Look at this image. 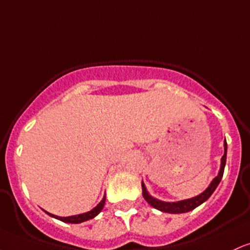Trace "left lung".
Listing matches in <instances>:
<instances>
[{
	"mask_svg": "<svg viewBox=\"0 0 250 250\" xmlns=\"http://www.w3.org/2000/svg\"><path fill=\"white\" fill-rule=\"evenodd\" d=\"M226 161H227V142L224 141V155L222 156V163H221V169H219V173L215 179L212 180V183L210 184L209 188H207L203 193L199 194V196L193 197L191 199H185V201H180V202H175V203H167V202H161L159 199L153 198L152 196L148 194V192L145 188L144 183L141 184L142 185V196L144 198L146 199V202L149 205H152L153 208L155 209L163 211V212H168V213H184V212H188V211L196 209L197 207L204 203L205 201L209 199V197L213 193V191L216 190V188L218 186L219 182H221L222 177H223L224 173V167H226Z\"/></svg>",
	"mask_w": 250,
	"mask_h": 250,
	"instance_id": "8db88e82",
	"label": "left lung"
}]
</instances>
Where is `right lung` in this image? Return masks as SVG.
Wrapping results in <instances>:
<instances>
[{
  "label": "right lung",
  "instance_id": "obj_1",
  "mask_svg": "<svg viewBox=\"0 0 250 250\" xmlns=\"http://www.w3.org/2000/svg\"><path fill=\"white\" fill-rule=\"evenodd\" d=\"M104 204H105V196L103 197V199H102V201H101V203L97 205V207L94 208V209H92L91 211H87V212L82 213V215L70 216V217H59V216H56V215H52V213H48L47 211H46V212H47L49 216H52V217H54V218H57V219H60V221L65 222V223L77 224V223H82V222L89 221V219L96 217V216H97L98 213H100L101 211H102V209L104 208Z\"/></svg>",
  "mask_w": 250,
  "mask_h": 250
}]
</instances>
